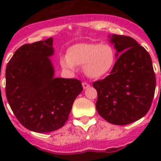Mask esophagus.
<instances>
[{
  "instance_id": "obj_1",
  "label": "esophagus",
  "mask_w": 161,
  "mask_h": 161,
  "mask_svg": "<svg viewBox=\"0 0 161 161\" xmlns=\"http://www.w3.org/2000/svg\"><path fill=\"white\" fill-rule=\"evenodd\" d=\"M82 85H83V89H87V88H89V87H90V85H89L88 83H85V82H83V83H82Z\"/></svg>"
}]
</instances>
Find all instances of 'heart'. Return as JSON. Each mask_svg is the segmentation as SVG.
Listing matches in <instances>:
<instances>
[{
	"label": "heart",
	"instance_id": "heart-1",
	"mask_svg": "<svg viewBox=\"0 0 161 161\" xmlns=\"http://www.w3.org/2000/svg\"><path fill=\"white\" fill-rule=\"evenodd\" d=\"M115 63V52L109 44L78 43L71 47L67 56L60 58L62 68L73 71L76 66H83V71L91 78L106 75Z\"/></svg>",
	"mask_w": 161,
	"mask_h": 161
}]
</instances>
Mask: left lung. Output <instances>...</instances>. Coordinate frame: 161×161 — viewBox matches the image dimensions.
<instances>
[{"mask_svg": "<svg viewBox=\"0 0 161 161\" xmlns=\"http://www.w3.org/2000/svg\"><path fill=\"white\" fill-rule=\"evenodd\" d=\"M118 57L109 75L93 83L96 108L110 124L125 125L144 117L155 95V74L150 54L135 39L113 35Z\"/></svg>", "mask_w": 161, "mask_h": 161, "instance_id": "left-lung-1", "label": "left lung"}]
</instances>
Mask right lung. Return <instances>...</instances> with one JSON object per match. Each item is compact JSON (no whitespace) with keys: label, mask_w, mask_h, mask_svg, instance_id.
Masks as SVG:
<instances>
[{"label":"right lung","mask_w":161,"mask_h":161,"mask_svg":"<svg viewBox=\"0 0 161 161\" xmlns=\"http://www.w3.org/2000/svg\"><path fill=\"white\" fill-rule=\"evenodd\" d=\"M53 37L24 44L6 69V95L18 121L27 130L48 133L65 125L76 97L83 91L80 80L54 78L48 57Z\"/></svg>","instance_id":"add662e5"}]
</instances>
